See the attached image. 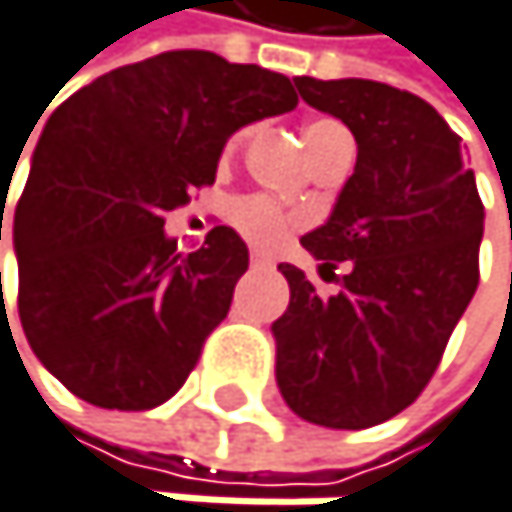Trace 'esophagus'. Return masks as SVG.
<instances>
[{
    "label": "esophagus",
    "instance_id": "esophagus-1",
    "mask_svg": "<svg viewBox=\"0 0 512 512\" xmlns=\"http://www.w3.org/2000/svg\"><path fill=\"white\" fill-rule=\"evenodd\" d=\"M273 261L267 258L264 251H251V267H258V270H264V267H270Z\"/></svg>",
    "mask_w": 512,
    "mask_h": 512
}]
</instances>
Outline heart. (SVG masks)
Listing matches in <instances>:
<instances>
[{
  "label": "heart",
  "mask_w": 512,
  "mask_h": 512,
  "mask_svg": "<svg viewBox=\"0 0 512 512\" xmlns=\"http://www.w3.org/2000/svg\"><path fill=\"white\" fill-rule=\"evenodd\" d=\"M341 137H350V134L341 122H334V119H316L304 128V144H307L313 159L328 144L341 141ZM233 224L254 245H276L285 233L304 227L307 214L298 208H285L270 196H245L233 205Z\"/></svg>",
  "instance_id": "obj_1"
}]
</instances>
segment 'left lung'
I'll return each instance as SVG.
<instances>
[{
	"mask_svg": "<svg viewBox=\"0 0 512 512\" xmlns=\"http://www.w3.org/2000/svg\"><path fill=\"white\" fill-rule=\"evenodd\" d=\"M294 85L353 131L359 153L331 218L301 239L338 291L279 264L291 301L273 322L276 384L298 418L365 430L408 408L439 368L479 285L485 208L461 137L418 94L371 79Z\"/></svg>",
	"mask_w": 512,
	"mask_h": 512,
	"instance_id": "left-lung-1",
	"label": "left lung"
}]
</instances>
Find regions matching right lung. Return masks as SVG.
Instances as JSON below:
<instances>
[{"instance_id": "right-lung-1", "label": "right lung", "mask_w": 512, "mask_h": 512, "mask_svg": "<svg viewBox=\"0 0 512 512\" xmlns=\"http://www.w3.org/2000/svg\"><path fill=\"white\" fill-rule=\"evenodd\" d=\"M294 107L288 76L187 48L119 67L51 113L14 208L17 313L73 396L147 411L184 387L248 248L211 227L181 254L165 211L214 184L236 128Z\"/></svg>"}]
</instances>
